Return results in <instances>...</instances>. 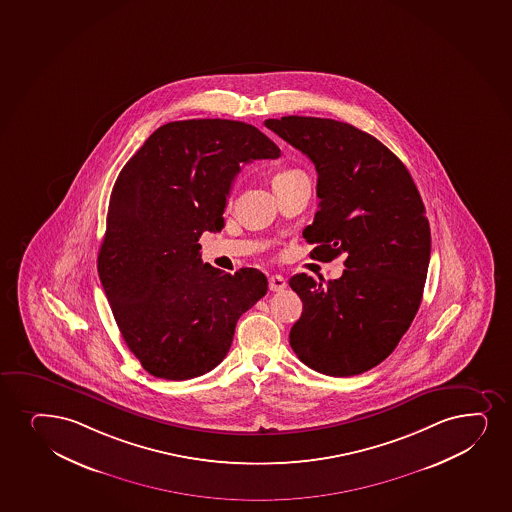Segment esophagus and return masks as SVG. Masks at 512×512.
<instances>
[{
	"instance_id": "esophagus-1",
	"label": "esophagus",
	"mask_w": 512,
	"mask_h": 512,
	"mask_svg": "<svg viewBox=\"0 0 512 512\" xmlns=\"http://www.w3.org/2000/svg\"><path fill=\"white\" fill-rule=\"evenodd\" d=\"M286 288V279L283 276L269 277V289L271 291H283Z\"/></svg>"
}]
</instances>
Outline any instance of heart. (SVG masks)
I'll use <instances>...</instances> for the list:
<instances>
[{
	"mask_svg": "<svg viewBox=\"0 0 512 512\" xmlns=\"http://www.w3.org/2000/svg\"><path fill=\"white\" fill-rule=\"evenodd\" d=\"M301 175L300 169H281V171H277L274 178H272V183L277 185V183H283V181L289 180V178H293V176Z\"/></svg>",
	"mask_w": 512,
	"mask_h": 512,
	"instance_id": "1",
	"label": "heart"
}]
</instances>
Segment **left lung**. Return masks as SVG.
<instances>
[{
  "mask_svg": "<svg viewBox=\"0 0 512 512\" xmlns=\"http://www.w3.org/2000/svg\"><path fill=\"white\" fill-rule=\"evenodd\" d=\"M265 127L317 169L319 211L303 229L315 245L310 257H346L343 276L329 283L289 279L303 301L289 344L315 372H367L396 349L420 308L432 245L423 200L406 166L349 123L283 116Z\"/></svg>",
  "mask_w": 512,
  "mask_h": 512,
  "instance_id": "1",
  "label": "left lung"
}]
</instances>
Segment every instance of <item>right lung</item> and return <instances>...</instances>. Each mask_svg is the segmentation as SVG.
<instances>
[{"instance_id":"1","label":"right lung","mask_w":512,"mask_h":512,"mask_svg":"<svg viewBox=\"0 0 512 512\" xmlns=\"http://www.w3.org/2000/svg\"><path fill=\"white\" fill-rule=\"evenodd\" d=\"M279 156L243 121H171L121 169L97 271L121 336L154 377L211 372L228 355L238 319L267 293L259 269L228 274L204 264L197 241L223 229L241 163Z\"/></svg>"}]
</instances>
